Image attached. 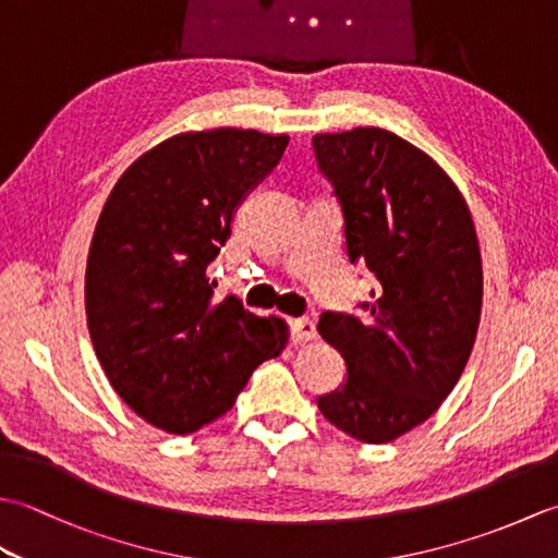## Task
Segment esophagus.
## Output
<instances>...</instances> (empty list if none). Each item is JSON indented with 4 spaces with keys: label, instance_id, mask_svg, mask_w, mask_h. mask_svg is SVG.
Returning <instances> with one entry per match:
<instances>
[{
    "label": "esophagus",
    "instance_id": "esophagus-1",
    "mask_svg": "<svg viewBox=\"0 0 558 558\" xmlns=\"http://www.w3.org/2000/svg\"><path fill=\"white\" fill-rule=\"evenodd\" d=\"M292 326V342H310L316 338V326L312 318H294Z\"/></svg>",
    "mask_w": 558,
    "mask_h": 558
}]
</instances>
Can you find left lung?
Masks as SVG:
<instances>
[{
  "mask_svg": "<svg viewBox=\"0 0 558 558\" xmlns=\"http://www.w3.org/2000/svg\"><path fill=\"white\" fill-rule=\"evenodd\" d=\"M314 153L340 198L350 264L378 280L366 316L318 322L348 364L318 410L352 438L388 444L441 408L470 360L482 314L475 222L441 165L393 132L316 134Z\"/></svg>",
  "mask_w": 558,
  "mask_h": 558,
  "instance_id": "left-lung-1",
  "label": "left lung"
}]
</instances>
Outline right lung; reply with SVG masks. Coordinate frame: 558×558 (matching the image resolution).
Listing matches in <instances>:
<instances>
[{
    "label": "right lung",
    "instance_id": "1",
    "mask_svg": "<svg viewBox=\"0 0 558 558\" xmlns=\"http://www.w3.org/2000/svg\"><path fill=\"white\" fill-rule=\"evenodd\" d=\"M288 141L234 126L177 134L129 165L105 201L86 264L90 340L117 396L162 432L222 417L288 345L282 318L236 298L213 304L206 276Z\"/></svg>",
    "mask_w": 558,
    "mask_h": 558
}]
</instances>
